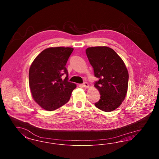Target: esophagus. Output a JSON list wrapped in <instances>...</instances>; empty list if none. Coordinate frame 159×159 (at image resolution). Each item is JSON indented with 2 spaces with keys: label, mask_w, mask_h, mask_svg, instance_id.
Segmentation results:
<instances>
[{
  "label": "esophagus",
  "mask_w": 159,
  "mask_h": 159,
  "mask_svg": "<svg viewBox=\"0 0 159 159\" xmlns=\"http://www.w3.org/2000/svg\"><path fill=\"white\" fill-rule=\"evenodd\" d=\"M82 86H83V87H84V88H89V84H88V83H87V82H84L82 84Z\"/></svg>",
  "instance_id": "obj_1"
}]
</instances>
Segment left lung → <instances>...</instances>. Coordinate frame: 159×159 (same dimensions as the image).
<instances>
[{"label":"left lung","mask_w":159,"mask_h":159,"mask_svg":"<svg viewBox=\"0 0 159 159\" xmlns=\"http://www.w3.org/2000/svg\"><path fill=\"white\" fill-rule=\"evenodd\" d=\"M88 60L98 78L94 86L101 97L95 104L99 110L110 112L120 106L128 87V71L123 60L107 46L89 47L86 49Z\"/></svg>","instance_id":"left-lung-1"}]
</instances>
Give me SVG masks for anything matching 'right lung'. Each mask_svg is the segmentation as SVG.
<instances>
[{"label":"right lung","instance_id":"1","mask_svg":"<svg viewBox=\"0 0 159 159\" xmlns=\"http://www.w3.org/2000/svg\"><path fill=\"white\" fill-rule=\"evenodd\" d=\"M73 48L51 47L38 55L29 69V86L34 101L47 111H53L66 104L75 83L68 82L66 65ZM67 76L63 80L61 76Z\"/></svg>","mask_w":159,"mask_h":159}]
</instances>
